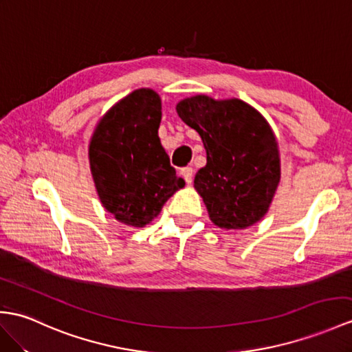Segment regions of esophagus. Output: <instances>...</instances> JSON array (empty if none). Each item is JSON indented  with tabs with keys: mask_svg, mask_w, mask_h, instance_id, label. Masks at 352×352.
Segmentation results:
<instances>
[{
	"mask_svg": "<svg viewBox=\"0 0 352 352\" xmlns=\"http://www.w3.org/2000/svg\"><path fill=\"white\" fill-rule=\"evenodd\" d=\"M182 175H183V178L186 179L187 184L192 183V179H193V168H190V166L183 168V169H182Z\"/></svg>",
	"mask_w": 352,
	"mask_h": 352,
	"instance_id": "obj_1",
	"label": "esophagus"
}]
</instances>
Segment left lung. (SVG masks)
Returning a JSON list of instances; mask_svg holds the SVG:
<instances>
[{"label":"left lung","instance_id":"obj_1","mask_svg":"<svg viewBox=\"0 0 352 352\" xmlns=\"http://www.w3.org/2000/svg\"><path fill=\"white\" fill-rule=\"evenodd\" d=\"M178 117L199 133L207 165L195 189L210 219L225 230H244L264 217L280 179L276 138L265 118L239 99L195 96L177 104Z\"/></svg>","mask_w":352,"mask_h":352}]
</instances>
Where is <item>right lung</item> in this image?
<instances>
[{
	"instance_id": "obj_1",
	"label": "right lung",
	"mask_w": 352,
	"mask_h": 352,
	"mask_svg": "<svg viewBox=\"0 0 352 352\" xmlns=\"http://www.w3.org/2000/svg\"><path fill=\"white\" fill-rule=\"evenodd\" d=\"M160 97L141 88L104 113L89 144V165L103 207L120 222L144 226L186 184L157 135Z\"/></svg>"
}]
</instances>
